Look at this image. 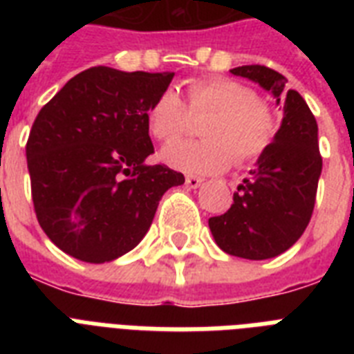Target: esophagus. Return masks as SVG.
Returning <instances> with one entry per match:
<instances>
[{
  "label": "esophagus",
  "mask_w": 354,
  "mask_h": 354,
  "mask_svg": "<svg viewBox=\"0 0 354 354\" xmlns=\"http://www.w3.org/2000/svg\"><path fill=\"white\" fill-rule=\"evenodd\" d=\"M200 183H202V178H198V176H187V178H185V185H187V187H191V189H196Z\"/></svg>",
  "instance_id": "1"
}]
</instances>
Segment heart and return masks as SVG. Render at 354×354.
<instances>
[{"mask_svg":"<svg viewBox=\"0 0 354 354\" xmlns=\"http://www.w3.org/2000/svg\"><path fill=\"white\" fill-rule=\"evenodd\" d=\"M209 113L198 141H178L161 158L187 174H216L236 165H250L268 152L279 122L268 102L250 86L227 77H205L187 82V106L172 88L156 97L147 110V127L158 141L171 143L187 132L191 115Z\"/></svg>","mask_w":354,"mask_h":354,"instance_id":"heart-1","label":"heart"}]
</instances>
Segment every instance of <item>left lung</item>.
<instances>
[{
    "label": "left lung",
    "mask_w": 354,
    "mask_h": 354,
    "mask_svg": "<svg viewBox=\"0 0 354 354\" xmlns=\"http://www.w3.org/2000/svg\"><path fill=\"white\" fill-rule=\"evenodd\" d=\"M233 75L257 82L283 104V122L252 176L236 187L232 207L211 216L215 242L230 255L263 261L286 252L310 222L322 174L318 122L286 79L266 66H241Z\"/></svg>",
    "instance_id": "8db88e82"
}]
</instances>
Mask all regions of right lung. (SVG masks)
<instances>
[{"instance_id": "obj_1", "label": "right lung", "mask_w": 354, "mask_h": 354, "mask_svg": "<svg viewBox=\"0 0 354 354\" xmlns=\"http://www.w3.org/2000/svg\"><path fill=\"white\" fill-rule=\"evenodd\" d=\"M174 73L97 66L75 75L36 115L27 139L38 224L62 252L108 263L141 242L167 189L185 182L154 154L147 110Z\"/></svg>"}]
</instances>
